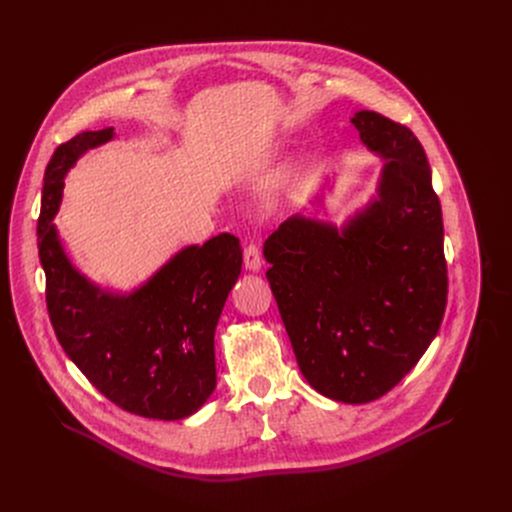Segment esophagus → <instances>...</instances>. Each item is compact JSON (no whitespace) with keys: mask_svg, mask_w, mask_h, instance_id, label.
<instances>
[{"mask_svg":"<svg viewBox=\"0 0 512 512\" xmlns=\"http://www.w3.org/2000/svg\"><path fill=\"white\" fill-rule=\"evenodd\" d=\"M243 266H246V271L258 273L260 266H262V258H260V248L256 243H248L246 248H243Z\"/></svg>","mask_w":512,"mask_h":512,"instance_id":"obj_1","label":"esophagus"}]
</instances>
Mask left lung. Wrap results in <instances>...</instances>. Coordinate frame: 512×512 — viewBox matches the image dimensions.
Listing matches in <instances>:
<instances>
[{
	"mask_svg": "<svg viewBox=\"0 0 512 512\" xmlns=\"http://www.w3.org/2000/svg\"><path fill=\"white\" fill-rule=\"evenodd\" d=\"M383 158L377 193L342 229L296 214L264 241L266 279L316 392L367 404L398 385L440 331L448 271L423 145L377 112L352 118Z\"/></svg>",
	"mask_w": 512,
	"mask_h": 512,
	"instance_id": "obj_1",
	"label": "left lung"
}]
</instances>
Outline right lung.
Wrapping results in <instances>:
<instances>
[{
	"label": "right lung",
	"mask_w": 512,
	"mask_h": 512,
	"mask_svg": "<svg viewBox=\"0 0 512 512\" xmlns=\"http://www.w3.org/2000/svg\"><path fill=\"white\" fill-rule=\"evenodd\" d=\"M112 137V127L83 131L58 145L45 168L37 248L47 312L68 358L110 402L145 419L179 421L216 387L214 331L241 273V246L229 233L187 246L131 294L79 273L54 216L68 170Z\"/></svg>",
	"instance_id": "obj_1"
}]
</instances>
